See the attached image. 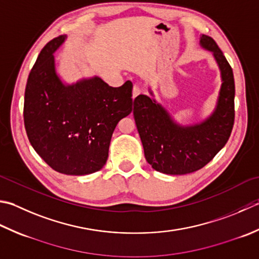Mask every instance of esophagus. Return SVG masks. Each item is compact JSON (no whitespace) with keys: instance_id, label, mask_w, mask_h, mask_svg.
<instances>
[{"instance_id":"obj_1","label":"esophagus","mask_w":259,"mask_h":259,"mask_svg":"<svg viewBox=\"0 0 259 259\" xmlns=\"http://www.w3.org/2000/svg\"><path fill=\"white\" fill-rule=\"evenodd\" d=\"M140 93H141L140 89H139L138 86H137V85H135V86H134V89H133V98H134V99H135V98H137V96H138Z\"/></svg>"}]
</instances>
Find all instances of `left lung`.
Returning <instances> with one entry per match:
<instances>
[{"label":"left lung","instance_id":"obj_1","mask_svg":"<svg viewBox=\"0 0 259 259\" xmlns=\"http://www.w3.org/2000/svg\"><path fill=\"white\" fill-rule=\"evenodd\" d=\"M200 44L213 53L222 77L217 109L209 119L181 126L149 96L138 95L134 101V116L146 160L160 173L183 175L201 169L224 148L234 126L235 79L231 66L209 35H202Z\"/></svg>","mask_w":259,"mask_h":259}]
</instances>
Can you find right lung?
<instances>
[{
    "label": "right lung",
    "mask_w": 259,
    "mask_h": 259,
    "mask_svg": "<svg viewBox=\"0 0 259 259\" xmlns=\"http://www.w3.org/2000/svg\"><path fill=\"white\" fill-rule=\"evenodd\" d=\"M64 40L65 35L50 40L29 74L24 128L33 149L54 170L88 175L105 165L116 124L133 111V83L112 88L93 77L64 85L53 55Z\"/></svg>",
    "instance_id": "obj_1"
}]
</instances>
